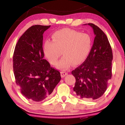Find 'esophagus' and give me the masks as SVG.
Segmentation results:
<instances>
[{
    "label": "esophagus",
    "mask_w": 125,
    "mask_h": 125,
    "mask_svg": "<svg viewBox=\"0 0 125 125\" xmlns=\"http://www.w3.org/2000/svg\"><path fill=\"white\" fill-rule=\"evenodd\" d=\"M61 77H62V78H64L65 75H67L68 73L66 72L62 71L61 72Z\"/></svg>",
    "instance_id": "obj_1"
}]
</instances>
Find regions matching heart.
Wrapping results in <instances>:
<instances>
[{
  "mask_svg": "<svg viewBox=\"0 0 125 125\" xmlns=\"http://www.w3.org/2000/svg\"><path fill=\"white\" fill-rule=\"evenodd\" d=\"M52 41L47 40L43 46V53L51 64H57L58 68L66 70L73 64H82L87 58L92 47V39L86 33H80L70 29H63L54 32Z\"/></svg>",
  "mask_w": 125,
  "mask_h": 125,
  "instance_id": "1",
  "label": "heart"
}]
</instances>
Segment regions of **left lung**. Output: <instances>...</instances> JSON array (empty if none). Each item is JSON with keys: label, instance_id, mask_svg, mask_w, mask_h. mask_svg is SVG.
<instances>
[{"label": "left lung", "instance_id": "obj_1", "mask_svg": "<svg viewBox=\"0 0 125 125\" xmlns=\"http://www.w3.org/2000/svg\"><path fill=\"white\" fill-rule=\"evenodd\" d=\"M88 25L95 36L94 43L86 60L72 74L75 78L74 92L80 98L91 100L100 98L106 90L107 82L112 76L113 56L105 33L94 24Z\"/></svg>", "mask_w": 125, "mask_h": 125}]
</instances>
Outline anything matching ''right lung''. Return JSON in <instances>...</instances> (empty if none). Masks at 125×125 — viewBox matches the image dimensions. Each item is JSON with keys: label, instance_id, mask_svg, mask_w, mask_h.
Listing matches in <instances>:
<instances>
[{"label": "right lung", "instance_id": "right-lung-1", "mask_svg": "<svg viewBox=\"0 0 125 125\" xmlns=\"http://www.w3.org/2000/svg\"><path fill=\"white\" fill-rule=\"evenodd\" d=\"M50 26L36 25L19 39L13 54L16 83L29 100L39 102L48 99L61 79L60 72L44 59L43 34Z\"/></svg>", "mask_w": 125, "mask_h": 125}]
</instances>
